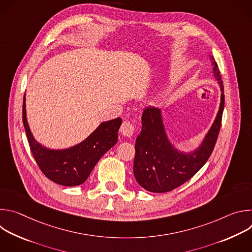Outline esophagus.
<instances>
[{"label":"esophagus","instance_id":"34e87169","mask_svg":"<svg viewBox=\"0 0 252 252\" xmlns=\"http://www.w3.org/2000/svg\"><path fill=\"white\" fill-rule=\"evenodd\" d=\"M120 130H121V132H122L125 136L129 137V136L132 135L133 130H134V127H133V126H132L131 123H129V122H124V123L122 124V126H121Z\"/></svg>","mask_w":252,"mask_h":252}]
</instances>
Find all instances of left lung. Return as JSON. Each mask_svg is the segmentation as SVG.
<instances>
[{
  "label": "left lung",
  "instance_id": "obj_1",
  "mask_svg": "<svg viewBox=\"0 0 252 252\" xmlns=\"http://www.w3.org/2000/svg\"><path fill=\"white\" fill-rule=\"evenodd\" d=\"M214 77L220 90V111L199 148L192 153H181L169 142L162 124L160 110L146 107L141 116V131L135 140L133 174L138 185L151 192H167L190 179L207 161L217 143L224 107V90L217 62L212 63Z\"/></svg>",
  "mask_w": 252,
  "mask_h": 252
}]
</instances>
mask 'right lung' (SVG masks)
<instances>
[{"instance_id": "obj_1", "label": "right lung", "mask_w": 252, "mask_h": 252, "mask_svg": "<svg viewBox=\"0 0 252 252\" xmlns=\"http://www.w3.org/2000/svg\"><path fill=\"white\" fill-rule=\"evenodd\" d=\"M23 123L32 157L42 172L52 182L76 187L84 184L99 158L118 142L122 119L104 122L84 141L66 150H49L33 138L26 117L25 96Z\"/></svg>"}]
</instances>
